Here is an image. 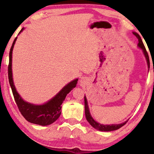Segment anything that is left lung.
<instances>
[{
    "instance_id": "1",
    "label": "left lung",
    "mask_w": 154,
    "mask_h": 154,
    "mask_svg": "<svg viewBox=\"0 0 154 154\" xmlns=\"http://www.w3.org/2000/svg\"><path fill=\"white\" fill-rule=\"evenodd\" d=\"M133 34L135 35L137 38L138 41H139L138 46L142 50L143 52H144V54L145 57H146V60L147 61V64H148V66L149 67V66H150V62H149V54H148V53H147L146 48H145L144 43H143V42L142 41V38H141V37L140 36V35H139L138 33L133 32ZM84 100H85V113L86 119H87L88 123H89L94 128H95L96 130H100V131H106V132L113 131V130H118V129H119L120 128L123 127V126L124 125H125V123L128 122V121H127L124 122V123H121V124H116V125L115 124H113V125H102V124L99 123H97V122H96L95 121H94V120L92 119L91 115H90L89 108H88L87 99H86L85 96L84 97Z\"/></svg>"
}]
</instances>
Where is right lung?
<instances>
[{
    "instance_id": "obj_1",
    "label": "right lung",
    "mask_w": 154,
    "mask_h": 154,
    "mask_svg": "<svg viewBox=\"0 0 154 154\" xmlns=\"http://www.w3.org/2000/svg\"><path fill=\"white\" fill-rule=\"evenodd\" d=\"M24 30V28L20 31V33ZM17 37L14 40L13 43L10 50L9 54V65H8V79L10 87L12 88V94H13L14 100L18 109L27 121L31 123L37 124L41 125H48L53 123L60 116L61 109L63 101L65 100L67 94H69L71 90H73L76 86L78 80L75 79L64 86L57 94H56L53 98L51 99L45 104L42 105H35L24 102L22 97L17 92L16 88L14 85L13 80H12V53L14 45Z\"/></svg>"
}]
</instances>
